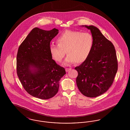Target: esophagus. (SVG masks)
<instances>
[{
  "instance_id": "1",
  "label": "esophagus",
  "mask_w": 130,
  "mask_h": 130,
  "mask_svg": "<svg viewBox=\"0 0 130 130\" xmlns=\"http://www.w3.org/2000/svg\"><path fill=\"white\" fill-rule=\"evenodd\" d=\"M65 70H66V71L67 72L69 71L70 70H71V68H66V69H65Z\"/></svg>"
}]
</instances>
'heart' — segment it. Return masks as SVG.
Returning <instances> with one entry per match:
<instances>
[{
    "mask_svg": "<svg viewBox=\"0 0 130 130\" xmlns=\"http://www.w3.org/2000/svg\"><path fill=\"white\" fill-rule=\"evenodd\" d=\"M57 45L51 44V55L57 62H60L65 54L68 55L64 63L81 64L90 56L93 45L92 35L88 32L65 30L56 38Z\"/></svg>",
    "mask_w": 130,
    "mask_h": 130,
    "instance_id": "heart-1",
    "label": "heart"
}]
</instances>
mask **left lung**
Returning <instances> with one entry per match:
<instances>
[{
	"label": "left lung",
	"instance_id": "left-lung-1",
	"mask_svg": "<svg viewBox=\"0 0 130 130\" xmlns=\"http://www.w3.org/2000/svg\"><path fill=\"white\" fill-rule=\"evenodd\" d=\"M85 27L91 31L93 45L86 60L74 68L78 72L76 82L84 95L95 98L111 86L118 71V59L113 44L99 29L92 25Z\"/></svg>",
	"mask_w": 130,
	"mask_h": 130
}]
</instances>
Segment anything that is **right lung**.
Here are the masks:
<instances>
[{
	"instance_id": "right-lung-1",
	"label": "right lung",
	"mask_w": 130,
	"mask_h": 130,
	"mask_svg": "<svg viewBox=\"0 0 130 130\" xmlns=\"http://www.w3.org/2000/svg\"><path fill=\"white\" fill-rule=\"evenodd\" d=\"M58 33L56 28L45 31L34 28L19 47L17 72L22 86L34 97L48 99L58 91L65 69L52 59L51 41Z\"/></svg>"
}]
</instances>
